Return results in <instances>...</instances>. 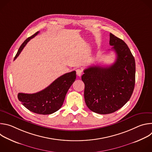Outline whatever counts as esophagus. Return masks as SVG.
Segmentation results:
<instances>
[{
	"label": "esophagus",
	"instance_id": "obj_1",
	"mask_svg": "<svg viewBox=\"0 0 152 152\" xmlns=\"http://www.w3.org/2000/svg\"><path fill=\"white\" fill-rule=\"evenodd\" d=\"M82 70L80 69H78L76 70V74L78 76H80L82 75Z\"/></svg>",
	"mask_w": 152,
	"mask_h": 152
}]
</instances>
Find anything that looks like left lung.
Segmentation results:
<instances>
[{
  "label": "left lung",
  "mask_w": 152,
  "mask_h": 152,
  "mask_svg": "<svg viewBox=\"0 0 152 152\" xmlns=\"http://www.w3.org/2000/svg\"><path fill=\"white\" fill-rule=\"evenodd\" d=\"M110 45L117 58L110 66L84 70V98L89 109L97 114L115 112L131 98L135 82V61L124 41L110 33Z\"/></svg>",
  "instance_id": "obj_1"
}]
</instances>
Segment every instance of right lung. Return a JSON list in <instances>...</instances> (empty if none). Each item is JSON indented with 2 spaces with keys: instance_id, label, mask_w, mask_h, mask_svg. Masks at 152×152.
Returning <instances> with one entry per match:
<instances>
[{
  "instance_id": "obj_1",
  "label": "right lung",
  "mask_w": 152,
  "mask_h": 152,
  "mask_svg": "<svg viewBox=\"0 0 152 152\" xmlns=\"http://www.w3.org/2000/svg\"><path fill=\"white\" fill-rule=\"evenodd\" d=\"M39 32L28 38L20 47L14 60L18 57L31 39ZM76 72L62 75L54 80L47 88L34 94L18 93V99L30 111L42 115L51 114L61 107L66 94L76 79Z\"/></svg>"
}]
</instances>
